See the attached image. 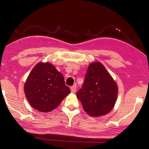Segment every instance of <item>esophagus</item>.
<instances>
[{"label": "esophagus", "instance_id": "esophagus-1", "mask_svg": "<svg viewBox=\"0 0 149 149\" xmlns=\"http://www.w3.org/2000/svg\"><path fill=\"white\" fill-rule=\"evenodd\" d=\"M76 89H77V85H74L73 86H72L70 87V90H71V92L72 93H74L76 92Z\"/></svg>", "mask_w": 149, "mask_h": 149}]
</instances>
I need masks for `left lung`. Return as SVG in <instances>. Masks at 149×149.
<instances>
[{"label":"left lung","mask_w":149,"mask_h":149,"mask_svg":"<svg viewBox=\"0 0 149 149\" xmlns=\"http://www.w3.org/2000/svg\"><path fill=\"white\" fill-rule=\"evenodd\" d=\"M118 93L117 85L100 62L89 65L77 96L83 109L92 117L106 115L113 109Z\"/></svg>","instance_id":"obj_1"}]
</instances>
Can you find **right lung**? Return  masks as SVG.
<instances>
[{
	"label": "right lung",
	"mask_w": 149,
	"mask_h": 149,
	"mask_svg": "<svg viewBox=\"0 0 149 149\" xmlns=\"http://www.w3.org/2000/svg\"><path fill=\"white\" fill-rule=\"evenodd\" d=\"M70 92L64 77L49 63H38L24 85V93L34 109L42 113L52 111Z\"/></svg>",
	"instance_id": "obj_1"
}]
</instances>
